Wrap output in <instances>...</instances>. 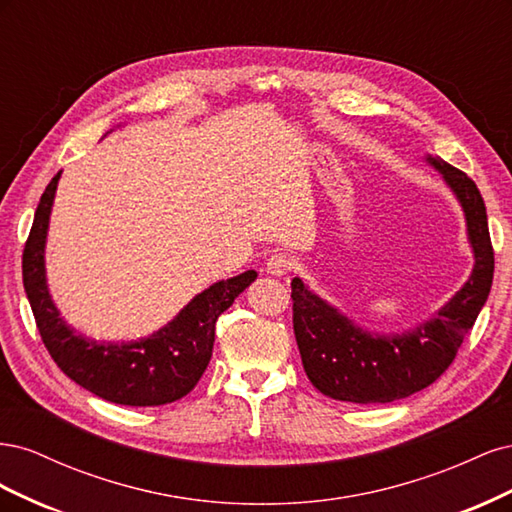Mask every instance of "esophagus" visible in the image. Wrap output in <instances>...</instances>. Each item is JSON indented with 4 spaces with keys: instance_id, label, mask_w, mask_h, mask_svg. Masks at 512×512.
<instances>
[{
    "instance_id": "1",
    "label": "esophagus",
    "mask_w": 512,
    "mask_h": 512,
    "mask_svg": "<svg viewBox=\"0 0 512 512\" xmlns=\"http://www.w3.org/2000/svg\"><path fill=\"white\" fill-rule=\"evenodd\" d=\"M292 267H294V260H292V256H288V254H273V256L267 260V273L277 275V277H282V275L290 273Z\"/></svg>"
}]
</instances>
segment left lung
I'll use <instances>...</instances> for the list:
<instances>
[{"label": "left lung", "instance_id": "left-lung-1", "mask_svg": "<svg viewBox=\"0 0 512 512\" xmlns=\"http://www.w3.org/2000/svg\"><path fill=\"white\" fill-rule=\"evenodd\" d=\"M451 188L466 215L474 267L451 299L429 320L404 333H371L303 284L292 280V324L305 374L337 401L389 404L436 382L474 327L493 282L487 209L476 183L438 156H425Z\"/></svg>", "mask_w": 512, "mask_h": 512}]
</instances>
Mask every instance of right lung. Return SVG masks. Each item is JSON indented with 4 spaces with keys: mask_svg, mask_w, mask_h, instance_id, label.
I'll return each mask as SVG.
<instances>
[{
    "mask_svg": "<svg viewBox=\"0 0 512 512\" xmlns=\"http://www.w3.org/2000/svg\"><path fill=\"white\" fill-rule=\"evenodd\" d=\"M59 177L61 173L46 185L23 250V286L46 350L70 380L113 404L164 406L181 399L194 389L211 361L215 322L258 273L245 271L215 282L162 329L138 342H96L76 333L55 307L44 269Z\"/></svg>",
    "mask_w": 512,
    "mask_h": 512,
    "instance_id": "1",
    "label": "right lung"
}]
</instances>
